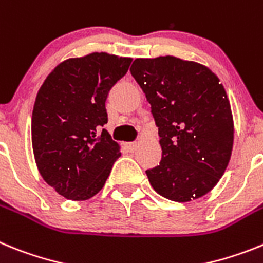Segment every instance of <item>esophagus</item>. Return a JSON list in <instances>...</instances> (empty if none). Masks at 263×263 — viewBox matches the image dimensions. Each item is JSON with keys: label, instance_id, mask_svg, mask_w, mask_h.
Instances as JSON below:
<instances>
[{"label": "esophagus", "instance_id": "esophagus-1", "mask_svg": "<svg viewBox=\"0 0 263 263\" xmlns=\"http://www.w3.org/2000/svg\"><path fill=\"white\" fill-rule=\"evenodd\" d=\"M138 143H125V148L129 151V152H135L136 148H138Z\"/></svg>", "mask_w": 263, "mask_h": 263}]
</instances>
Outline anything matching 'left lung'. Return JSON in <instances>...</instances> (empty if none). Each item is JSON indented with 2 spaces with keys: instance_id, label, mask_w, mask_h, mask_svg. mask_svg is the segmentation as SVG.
<instances>
[{
  "instance_id": "1",
  "label": "left lung",
  "mask_w": 263,
  "mask_h": 263,
  "mask_svg": "<svg viewBox=\"0 0 263 263\" xmlns=\"http://www.w3.org/2000/svg\"><path fill=\"white\" fill-rule=\"evenodd\" d=\"M131 74L145 93L163 157L147 171L160 196L188 202L212 191L232 156L229 98L211 68L172 55L138 58Z\"/></svg>"
}]
</instances>
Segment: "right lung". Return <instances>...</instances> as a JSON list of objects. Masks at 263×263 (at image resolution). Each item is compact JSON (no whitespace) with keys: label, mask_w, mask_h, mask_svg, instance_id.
<instances>
[{"label":"right lung","mask_w":263,"mask_h":263,"mask_svg":"<svg viewBox=\"0 0 263 263\" xmlns=\"http://www.w3.org/2000/svg\"><path fill=\"white\" fill-rule=\"evenodd\" d=\"M132 58L91 52L54 67L36 93L31 143L36 168L57 193L84 201L99 193L120 156L106 129V99Z\"/></svg>","instance_id":"1"}]
</instances>
